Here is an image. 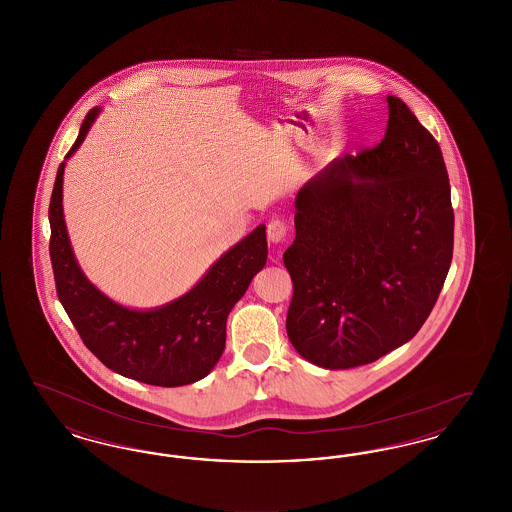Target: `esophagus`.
<instances>
[{
  "mask_svg": "<svg viewBox=\"0 0 512 512\" xmlns=\"http://www.w3.org/2000/svg\"><path fill=\"white\" fill-rule=\"evenodd\" d=\"M286 234H288V226L286 222L280 219L270 220L267 226L268 242L272 244H280L286 240Z\"/></svg>",
  "mask_w": 512,
  "mask_h": 512,
  "instance_id": "obj_1",
  "label": "esophagus"
}]
</instances>
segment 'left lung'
Wrapping results in <instances>:
<instances>
[{
	"instance_id": "1",
	"label": "left lung",
	"mask_w": 512,
	"mask_h": 512,
	"mask_svg": "<svg viewBox=\"0 0 512 512\" xmlns=\"http://www.w3.org/2000/svg\"><path fill=\"white\" fill-rule=\"evenodd\" d=\"M384 140L345 153L295 197L286 330L322 368L368 365L430 317L453 259L451 186L436 138L388 96Z\"/></svg>"
}]
</instances>
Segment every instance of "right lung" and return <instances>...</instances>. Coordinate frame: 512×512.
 I'll return each mask as SVG.
<instances>
[{"label":"right lung","mask_w":512,"mask_h":512,"mask_svg":"<svg viewBox=\"0 0 512 512\" xmlns=\"http://www.w3.org/2000/svg\"><path fill=\"white\" fill-rule=\"evenodd\" d=\"M98 115V107L86 115L65 159ZM63 172L65 163L49 201V257L57 297L84 345L107 368L149 386L176 388L205 378L224 351L226 318L267 263L265 224L228 249L182 297L151 311L126 309L90 284L74 259L63 219Z\"/></svg>","instance_id":"obj_1"}]
</instances>
